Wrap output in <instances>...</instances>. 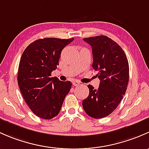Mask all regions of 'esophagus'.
<instances>
[{
    "instance_id": "esophagus-1",
    "label": "esophagus",
    "mask_w": 149,
    "mask_h": 149,
    "mask_svg": "<svg viewBox=\"0 0 149 149\" xmlns=\"http://www.w3.org/2000/svg\"><path fill=\"white\" fill-rule=\"evenodd\" d=\"M73 85L74 86L80 85V83H79V82H78V81H74V82H73Z\"/></svg>"
}]
</instances>
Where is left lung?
Here are the masks:
<instances>
[{
	"mask_svg": "<svg viewBox=\"0 0 149 149\" xmlns=\"http://www.w3.org/2000/svg\"><path fill=\"white\" fill-rule=\"evenodd\" d=\"M92 47L93 67L98 73L99 87L87 85L90 93L82 101L85 113L93 118L109 116L120 104L129 80V66L120 46L105 36L83 39Z\"/></svg>",
	"mask_w": 149,
	"mask_h": 149,
	"instance_id": "8db88e82",
	"label": "left lung"
}]
</instances>
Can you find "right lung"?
Masks as SVG:
<instances>
[{
    "mask_svg": "<svg viewBox=\"0 0 149 149\" xmlns=\"http://www.w3.org/2000/svg\"><path fill=\"white\" fill-rule=\"evenodd\" d=\"M73 40L74 38L38 39L29 44L21 55L18 86L29 108L41 118L49 120L57 116L71 89V82L51 76L59 65L62 49Z\"/></svg>",
    "mask_w": 149,
    "mask_h": 149,
    "instance_id": "add662e5",
    "label": "right lung"
}]
</instances>
